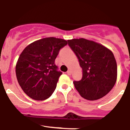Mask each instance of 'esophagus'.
<instances>
[{"label":"esophagus","mask_w":130,"mask_h":130,"mask_svg":"<svg viewBox=\"0 0 130 130\" xmlns=\"http://www.w3.org/2000/svg\"><path fill=\"white\" fill-rule=\"evenodd\" d=\"M67 73L68 75H71V70H68V71H67Z\"/></svg>","instance_id":"esophagus-1"}]
</instances>
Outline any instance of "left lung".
<instances>
[{
	"label": "left lung",
	"instance_id": "obj_1",
	"mask_svg": "<svg viewBox=\"0 0 130 130\" xmlns=\"http://www.w3.org/2000/svg\"><path fill=\"white\" fill-rule=\"evenodd\" d=\"M82 69V78L74 85L79 94L89 100L100 99L112 89L117 78L113 52L93 41L79 38L68 40Z\"/></svg>",
	"mask_w": 130,
	"mask_h": 130
}]
</instances>
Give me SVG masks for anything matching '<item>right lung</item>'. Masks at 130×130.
Masks as SVG:
<instances>
[{
	"mask_svg": "<svg viewBox=\"0 0 130 130\" xmlns=\"http://www.w3.org/2000/svg\"><path fill=\"white\" fill-rule=\"evenodd\" d=\"M65 39L50 37L30 43L20 54L16 63L17 81L31 99L44 100L51 96L62 72L58 71L55 59Z\"/></svg>",
	"mask_w": 130,
	"mask_h": 130,
	"instance_id": "obj_1",
	"label": "right lung"
}]
</instances>
